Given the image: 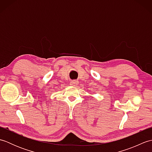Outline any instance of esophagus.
Here are the masks:
<instances>
[{
  "label": "esophagus",
  "mask_w": 152,
  "mask_h": 152,
  "mask_svg": "<svg viewBox=\"0 0 152 152\" xmlns=\"http://www.w3.org/2000/svg\"><path fill=\"white\" fill-rule=\"evenodd\" d=\"M78 84V80H73V81L70 82V85H72L73 86H76V85Z\"/></svg>",
  "instance_id": "obj_1"
}]
</instances>
